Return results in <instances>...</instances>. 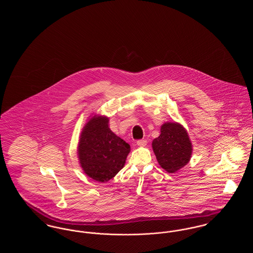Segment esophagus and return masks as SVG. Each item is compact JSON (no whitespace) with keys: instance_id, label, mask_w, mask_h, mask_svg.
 Returning <instances> with one entry per match:
<instances>
[{"instance_id":"34e87169","label":"esophagus","mask_w":253,"mask_h":253,"mask_svg":"<svg viewBox=\"0 0 253 253\" xmlns=\"http://www.w3.org/2000/svg\"><path fill=\"white\" fill-rule=\"evenodd\" d=\"M136 144L140 146V147H143V146L147 145V140L146 139H139V140L136 141Z\"/></svg>"}]
</instances>
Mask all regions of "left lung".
<instances>
[{"instance_id":"obj_1","label":"left lung","mask_w":253,"mask_h":253,"mask_svg":"<svg viewBox=\"0 0 253 253\" xmlns=\"http://www.w3.org/2000/svg\"><path fill=\"white\" fill-rule=\"evenodd\" d=\"M160 135L154 139L153 150L159 165L168 172L184 167L192 156V143L187 131L175 122L161 126Z\"/></svg>"}]
</instances>
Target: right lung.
Wrapping results in <instances>:
<instances>
[{
  "mask_svg": "<svg viewBox=\"0 0 253 253\" xmlns=\"http://www.w3.org/2000/svg\"><path fill=\"white\" fill-rule=\"evenodd\" d=\"M105 117H94L82 132L78 155L85 173L97 182L112 179L124 167L130 145L108 127Z\"/></svg>",
  "mask_w": 253,
  "mask_h": 253,
  "instance_id": "obj_1",
  "label": "right lung"
}]
</instances>
